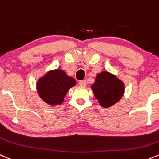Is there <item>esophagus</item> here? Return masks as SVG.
<instances>
[{
	"label": "esophagus",
	"mask_w": 159,
	"mask_h": 159,
	"mask_svg": "<svg viewBox=\"0 0 159 159\" xmlns=\"http://www.w3.org/2000/svg\"><path fill=\"white\" fill-rule=\"evenodd\" d=\"M79 84L81 85V87H86V85H87L86 80H82V81H79Z\"/></svg>",
	"instance_id": "obj_1"
}]
</instances>
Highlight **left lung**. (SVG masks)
<instances>
[{"instance_id":"1","label":"left lung","mask_w":159,"mask_h":159,"mask_svg":"<svg viewBox=\"0 0 159 159\" xmlns=\"http://www.w3.org/2000/svg\"><path fill=\"white\" fill-rule=\"evenodd\" d=\"M96 99L103 108H109L120 101L125 93V84L114 74L102 71L91 85Z\"/></svg>"}]
</instances>
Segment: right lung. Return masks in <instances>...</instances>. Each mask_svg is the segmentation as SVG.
Returning a JSON list of instances; mask_svg holds the SVG:
<instances>
[{"mask_svg":"<svg viewBox=\"0 0 159 159\" xmlns=\"http://www.w3.org/2000/svg\"><path fill=\"white\" fill-rule=\"evenodd\" d=\"M76 85V81L65 71L56 69L47 71L36 82L38 96L50 106L61 105L69 89Z\"/></svg>","mask_w":159,"mask_h":159,"instance_id":"obj_1","label":"right lung"}]
</instances>
